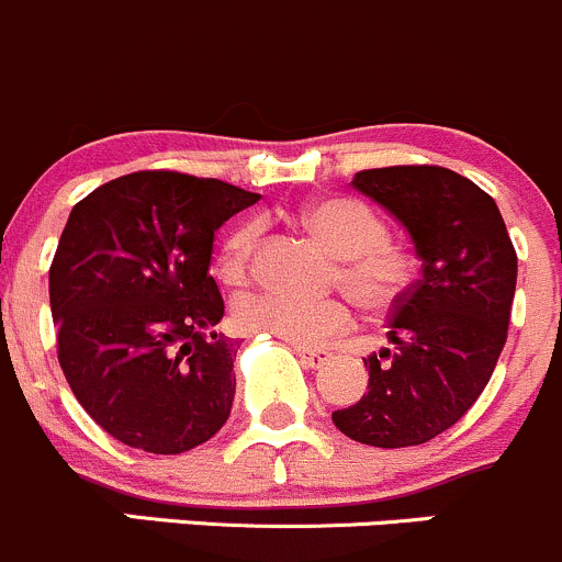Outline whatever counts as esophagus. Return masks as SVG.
Segmentation results:
<instances>
[{
	"label": "esophagus",
	"mask_w": 562,
	"mask_h": 562,
	"mask_svg": "<svg viewBox=\"0 0 562 562\" xmlns=\"http://www.w3.org/2000/svg\"><path fill=\"white\" fill-rule=\"evenodd\" d=\"M297 357H300V362H303L305 368H322V366H327L329 360H333V351H327V349H300V346H297Z\"/></svg>",
	"instance_id": "esophagus-1"
}]
</instances>
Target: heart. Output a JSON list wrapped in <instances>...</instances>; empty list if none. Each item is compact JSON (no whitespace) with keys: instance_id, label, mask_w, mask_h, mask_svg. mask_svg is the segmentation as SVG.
<instances>
[{"instance_id":"heart-1","label":"heart","mask_w":562,"mask_h":562,"mask_svg":"<svg viewBox=\"0 0 562 562\" xmlns=\"http://www.w3.org/2000/svg\"><path fill=\"white\" fill-rule=\"evenodd\" d=\"M300 224L338 257L335 281L366 311L386 314L408 292L416 259L390 240L386 222L357 196H316L300 207ZM262 238V222L235 224L218 251L224 281L240 286L251 276V259ZM246 333H268L300 349H314L351 327V305L344 297L297 300L286 294H254L235 311Z\"/></svg>"}]
</instances>
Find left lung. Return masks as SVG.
Segmentation results:
<instances>
[{"label":"left lung","mask_w":562,"mask_h":562,"mask_svg":"<svg viewBox=\"0 0 562 562\" xmlns=\"http://www.w3.org/2000/svg\"><path fill=\"white\" fill-rule=\"evenodd\" d=\"M351 187L406 227L422 276L392 308V349L366 360L368 395L333 422L368 447H416L487 386L508 335L517 251L493 196L447 167L362 170Z\"/></svg>","instance_id":"left-lung-1"}]
</instances>
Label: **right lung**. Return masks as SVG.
Here are the masks:
<instances>
[{"instance_id":"obj_1","label":"right lung","mask_w":562,"mask_h":562,"mask_svg":"<svg viewBox=\"0 0 562 562\" xmlns=\"http://www.w3.org/2000/svg\"><path fill=\"white\" fill-rule=\"evenodd\" d=\"M259 194L218 178L140 170L72 207L48 273L59 366L86 414L132 449L181 454L222 430L235 340L213 238Z\"/></svg>"}]
</instances>
